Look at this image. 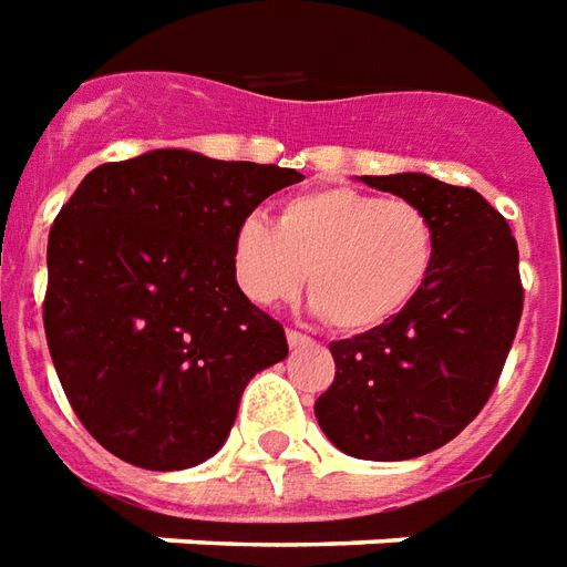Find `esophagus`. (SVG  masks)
Wrapping results in <instances>:
<instances>
[{"instance_id": "esophagus-1", "label": "esophagus", "mask_w": 567, "mask_h": 567, "mask_svg": "<svg viewBox=\"0 0 567 567\" xmlns=\"http://www.w3.org/2000/svg\"><path fill=\"white\" fill-rule=\"evenodd\" d=\"M287 341H290V348H302V344H311V336H305L299 329H287Z\"/></svg>"}]
</instances>
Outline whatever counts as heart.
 Returning a JSON list of instances; mask_svg holds the SVG:
<instances>
[{"mask_svg": "<svg viewBox=\"0 0 567 567\" xmlns=\"http://www.w3.org/2000/svg\"><path fill=\"white\" fill-rule=\"evenodd\" d=\"M440 231L415 200L360 188H317L290 198L277 226L247 216L231 240V271L256 305L308 292L329 327L369 332L415 302L436 265Z\"/></svg>", "mask_w": 567, "mask_h": 567, "instance_id": "1", "label": "heart"}]
</instances>
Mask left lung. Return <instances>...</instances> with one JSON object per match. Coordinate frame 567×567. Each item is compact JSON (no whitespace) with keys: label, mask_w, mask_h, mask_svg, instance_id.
I'll use <instances>...</instances> for the list:
<instances>
[{"label":"left lung","mask_w":567,"mask_h":567,"mask_svg":"<svg viewBox=\"0 0 567 567\" xmlns=\"http://www.w3.org/2000/svg\"><path fill=\"white\" fill-rule=\"evenodd\" d=\"M415 200L440 231L427 287L384 327L329 344L336 381L315 403L332 445L367 461L427 455L483 412L519 329V247L467 186L424 174L363 176Z\"/></svg>","instance_id":"1"}]
</instances>
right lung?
<instances>
[{
    "mask_svg": "<svg viewBox=\"0 0 567 567\" xmlns=\"http://www.w3.org/2000/svg\"><path fill=\"white\" fill-rule=\"evenodd\" d=\"M292 167L155 148L94 167L48 235L45 339L63 393L106 452L183 470L226 443L240 393L287 357L231 271L238 226Z\"/></svg>",
    "mask_w": 567,
    "mask_h": 567,
    "instance_id": "obj_1",
    "label": "right lung"
}]
</instances>
